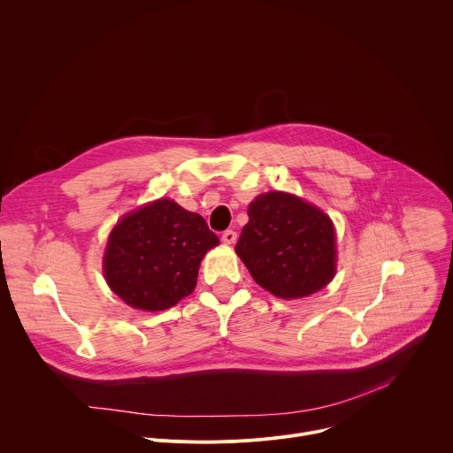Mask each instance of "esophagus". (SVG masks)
<instances>
[{
  "label": "esophagus",
  "instance_id": "34e87169",
  "mask_svg": "<svg viewBox=\"0 0 453 453\" xmlns=\"http://www.w3.org/2000/svg\"><path fill=\"white\" fill-rule=\"evenodd\" d=\"M221 239H223L225 244H234V242L237 241V234H235L234 230H225L223 235H221Z\"/></svg>",
  "mask_w": 453,
  "mask_h": 453
}]
</instances>
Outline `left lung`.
I'll return each mask as SVG.
<instances>
[{
  "mask_svg": "<svg viewBox=\"0 0 453 453\" xmlns=\"http://www.w3.org/2000/svg\"><path fill=\"white\" fill-rule=\"evenodd\" d=\"M235 251L253 280L278 297H304L326 287L334 274L331 219L301 198L271 191L248 209Z\"/></svg>",
  "mask_w": 453,
  "mask_h": 453,
  "instance_id": "1",
  "label": "left lung"
}]
</instances>
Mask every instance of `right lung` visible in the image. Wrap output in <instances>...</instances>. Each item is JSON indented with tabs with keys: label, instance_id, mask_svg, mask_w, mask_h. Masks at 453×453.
<instances>
[{
	"label": "right lung",
	"instance_id": "1",
	"mask_svg": "<svg viewBox=\"0 0 453 453\" xmlns=\"http://www.w3.org/2000/svg\"><path fill=\"white\" fill-rule=\"evenodd\" d=\"M218 242L200 214L157 200L113 228L104 255L106 281L133 308L166 310L195 290L200 260Z\"/></svg>",
	"mask_w": 453,
	"mask_h": 453
}]
</instances>
